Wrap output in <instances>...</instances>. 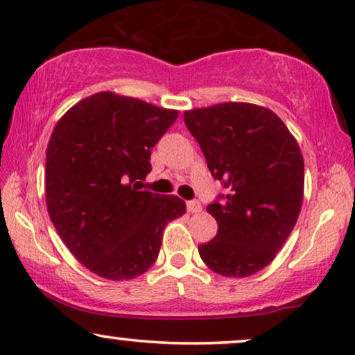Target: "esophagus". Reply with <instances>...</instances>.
I'll use <instances>...</instances> for the list:
<instances>
[{"mask_svg":"<svg viewBox=\"0 0 355 355\" xmlns=\"http://www.w3.org/2000/svg\"><path fill=\"white\" fill-rule=\"evenodd\" d=\"M187 209H188V212H191V214H198V212L202 211L201 202H199L198 199H191V201H188L187 202Z\"/></svg>","mask_w":355,"mask_h":355,"instance_id":"1","label":"esophagus"}]
</instances>
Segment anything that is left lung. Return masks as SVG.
Instances as JSON below:
<instances>
[{
	"instance_id": "8db88e82",
	"label": "left lung",
	"mask_w": 355,
	"mask_h": 355,
	"mask_svg": "<svg viewBox=\"0 0 355 355\" xmlns=\"http://www.w3.org/2000/svg\"><path fill=\"white\" fill-rule=\"evenodd\" d=\"M211 175L222 183L207 206L217 234L199 244L204 263L222 277L243 278L267 267L301 212L304 161L296 139L270 109L223 103L184 112Z\"/></svg>"
}]
</instances>
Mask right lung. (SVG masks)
<instances>
[{
	"instance_id": "add662e5",
	"label": "right lung",
	"mask_w": 355,
	"mask_h": 355,
	"mask_svg": "<svg viewBox=\"0 0 355 355\" xmlns=\"http://www.w3.org/2000/svg\"><path fill=\"white\" fill-rule=\"evenodd\" d=\"M178 112L103 92L77 103L46 149V206L77 261L107 279L141 275L156 262L162 232L184 214L177 196L139 191L151 149Z\"/></svg>"
}]
</instances>
